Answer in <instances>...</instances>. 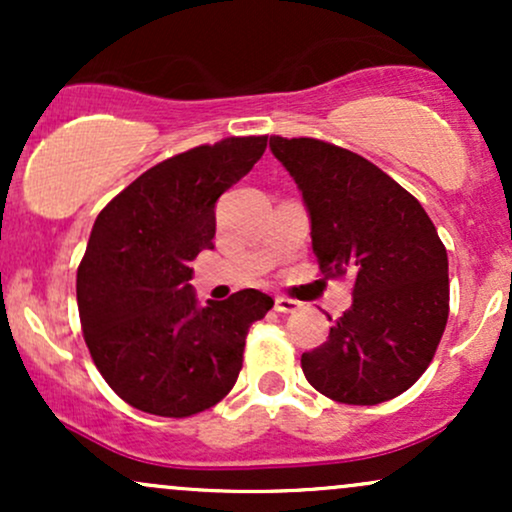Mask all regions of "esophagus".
<instances>
[{
  "instance_id": "obj_1",
  "label": "esophagus",
  "mask_w": 512,
  "mask_h": 512,
  "mask_svg": "<svg viewBox=\"0 0 512 512\" xmlns=\"http://www.w3.org/2000/svg\"><path fill=\"white\" fill-rule=\"evenodd\" d=\"M274 308L279 310V313H296V310L301 308V303L293 301V298H286V296H276L274 298Z\"/></svg>"
}]
</instances>
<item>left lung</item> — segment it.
Returning <instances> with one entry per match:
<instances>
[{
  "instance_id": "obj_1",
  "label": "left lung",
  "mask_w": 512,
  "mask_h": 512,
  "mask_svg": "<svg viewBox=\"0 0 512 512\" xmlns=\"http://www.w3.org/2000/svg\"><path fill=\"white\" fill-rule=\"evenodd\" d=\"M310 216L325 276L354 279V303L301 356L308 383L342 404H380L424 375L450 310L448 252L419 199L354 151L269 139Z\"/></svg>"
}]
</instances>
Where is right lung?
<instances>
[{"mask_svg":"<svg viewBox=\"0 0 512 512\" xmlns=\"http://www.w3.org/2000/svg\"><path fill=\"white\" fill-rule=\"evenodd\" d=\"M267 137H228L158 163L98 214L76 272L81 330L113 390L146 414L185 419L236 385L245 337L274 301L243 289L197 305L192 267L214 250L216 199Z\"/></svg>","mask_w":512,"mask_h":512,"instance_id":"right-lung-1","label":"right lung"}]
</instances>
